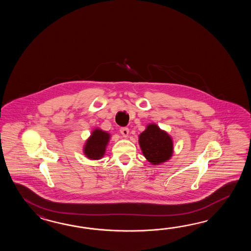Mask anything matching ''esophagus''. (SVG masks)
Listing matches in <instances>:
<instances>
[{"mask_svg": "<svg viewBox=\"0 0 251 251\" xmlns=\"http://www.w3.org/2000/svg\"><path fill=\"white\" fill-rule=\"evenodd\" d=\"M120 133L123 134L124 136H127L129 133V129L127 127H121L120 128Z\"/></svg>", "mask_w": 251, "mask_h": 251, "instance_id": "esophagus-1", "label": "esophagus"}]
</instances>
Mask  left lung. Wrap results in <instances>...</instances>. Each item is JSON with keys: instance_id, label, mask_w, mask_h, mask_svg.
Masks as SVG:
<instances>
[{"instance_id": "1", "label": "left lung", "mask_w": 251, "mask_h": 251, "mask_svg": "<svg viewBox=\"0 0 251 251\" xmlns=\"http://www.w3.org/2000/svg\"><path fill=\"white\" fill-rule=\"evenodd\" d=\"M139 144L144 157L151 164H160L172 156L173 143L171 136L154 124L149 125L140 134Z\"/></svg>"}]
</instances>
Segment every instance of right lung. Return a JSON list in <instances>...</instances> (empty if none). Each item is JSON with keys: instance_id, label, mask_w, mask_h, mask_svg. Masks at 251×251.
<instances>
[{"instance_id": "1", "label": "right lung", "mask_w": 251, "mask_h": 251, "mask_svg": "<svg viewBox=\"0 0 251 251\" xmlns=\"http://www.w3.org/2000/svg\"><path fill=\"white\" fill-rule=\"evenodd\" d=\"M109 140V134L96 129L91 133L84 147V153L91 160H99L105 153V150Z\"/></svg>"}]
</instances>
